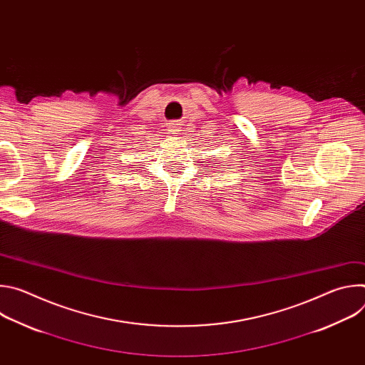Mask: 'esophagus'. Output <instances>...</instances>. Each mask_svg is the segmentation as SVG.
Returning a JSON list of instances; mask_svg holds the SVG:
<instances>
[{"instance_id":"obj_1","label":"esophagus","mask_w":365,"mask_h":365,"mask_svg":"<svg viewBox=\"0 0 365 365\" xmlns=\"http://www.w3.org/2000/svg\"><path fill=\"white\" fill-rule=\"evenodd\" d=\"M178 125H179V124L172 123V124H170V131H178Z\"/></svg>"}]
</instances>
